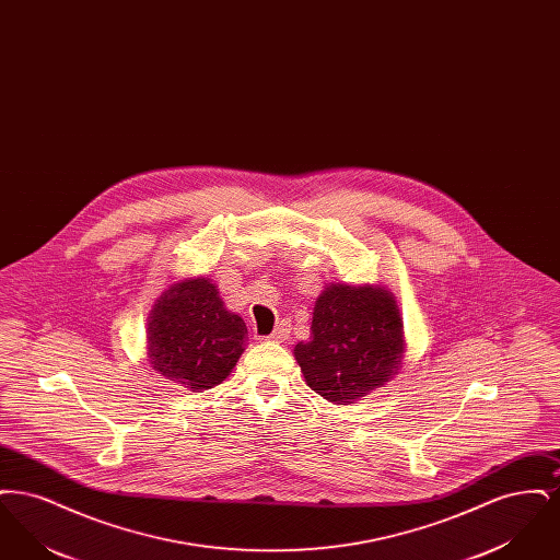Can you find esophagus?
<instances>
[{
  "label": "esophagus",
  "instance_id": "34e87169",
  "mask_svg": "<svg viewBox=\"0 0 560 560\" xmlns=\"http://www.w3.org/2000/svg\"><path fill=\"white\" fill-rule=\"evenodd\" d=\"M288 338H290V325L288 323H279L275 327V331L268 336V340H272V342H285Z\"/></svg>",
  "mask_w": 560,
  "mask_h": 560
}]
</instances>
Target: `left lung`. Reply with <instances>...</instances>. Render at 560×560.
<instances>
[{
    "instance_id": "obj_1",
    "label": "left lung",
    "mask_w": 560,
    "mask_h": 560,
    "mask_svg": "<svg viewBox=\"0 0 560 560\" xmlns=\"http://www.w3.org/2000/svg\"><path fill=\"white\" fill-rule=\"evenodd\" d=\"M405 347L395 293L327 283L315 302L311 340L295 345L293 357L317 395L350 405L399 375Z\"/></svg>"
}]
</instances>
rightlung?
<instances>
[{
	"label": "right lung",
	"instance_id": "add662e5",
	"mask_svg": "<svg viewBox=\"0 0 560 560\" xmlns=\"http://www.w3.org/2000/svg\"><path fill=\"white\" fill-rule=\"evenodd\" d=\"M247 327L208 277H187L161 292L147 317V359L192 393L226 380L245 350Z\"/></svg>",
	"mask_w": 560,
	"mask_h": 560
}]
</instances>
